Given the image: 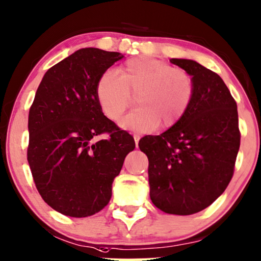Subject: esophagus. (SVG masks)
Returning a JSON list of instances; mask_svg holds the SVG:
<instances>
[{
  "label": "esophagus",
  "instance_id": "34e87169",
  "mask_svg": "<svg viewBox=\"0 0 261 261\" xmlns=\"http://www.w3.org/2000/svg\"><path fill=\"white\" fill-rule=\"evenodd\" d=\"M133 137H134V140H135V145H137V146H138L139 140H140V135H139V134H134Z\"/></svg>",
  "mask_w": 261,
  "mask_h": 261
}]
</instances>
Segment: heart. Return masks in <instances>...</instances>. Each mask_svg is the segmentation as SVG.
<instances>
[{
	"instance_id": "obj_1",
	"label": "heart",
	"mask_w": 261,
	"mask_h": 261,
	"mask_svg": "<svg viewBox=\"0 0 261 261\" xmlns=\"http://www.w3.org/2000/svg\"><path fill=\"white\" fill-rule=\"evenodd\" d=\"M195 94L193 76L186 69L171 67L165 61L148 56L127 60L120 76L103 74L97 84L100 109L111 121H117L137 97V108L120 124L137 132L175 126L187 113Z\"/></svg>"
}]
</instances>
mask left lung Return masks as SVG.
<instances>
[{
	"label": "left lung",
	"instance_id": "1",
	"mask_svg": "<svg viewBox=\"0 0 261 261\" xmlns=\"http://www.w3.org/2000/svg\"><path fill=\"white\" fill-rule=\"evenodd\" d=\"M194 79L191 107L175 126L139 141L148 158L150 197L165 213H197L217 199L234 175L240 148L238 106L222 77L192 60L171 59Z\"/></svg>",
	"mask_w": 261,
	"mask_h": 261
}]
</instances>
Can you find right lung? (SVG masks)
I'll return each instance as SVG.
<instances>
[{"instance_id": "add662e5", "label": "right lung", "mask_w": 261, "mask_h": 261, "mask_svg": "<svg viewBox=\"0 0 261 261\" xmlns=\"http://www.w3.org/2000/svg\"><path fill=\"white\" fill-rule=\"evenodd\" d=\"M122 57L77 50L48 69L30 108L27 161L36 188L69 217H89L109 204L114 178L135 147L134 138L104 116L97 98L98 81ZM103 134L108 138L98 139Z\"/></svg>"}]
</instances>
